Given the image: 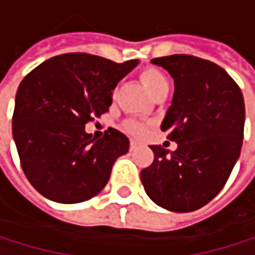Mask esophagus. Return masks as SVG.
I'll list each match as a JSON object with an SVG mask.
<instances>
[{
  "instance_id": "obj_1",
  "label": "esophagus",
  "mask_w": 255,
  "mask_h": 255,
  "mask_svg": "<svg viewBox=\"0 0 255 255\" xmlns=\"http://www.w3.org/2000/svg\"><path fill=\"white\" fill-rule=\"evenodd\" d=\"M137 145H139V143H137L136 140H131V142H130V148L133 150V148H136V146H137Z\"/></svg>"
}]
</instances>
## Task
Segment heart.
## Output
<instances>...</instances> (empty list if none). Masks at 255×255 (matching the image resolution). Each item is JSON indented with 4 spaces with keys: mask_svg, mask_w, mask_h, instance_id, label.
Wrapping results in <instances>:
<instances>
[{
    "mask_svg": "<svg viewBox=\"0 0 255 255\" xmlns=\"http://www.w3.org/2000/svg\"><path fill=\"white\" fill-rule=\"evenodd\" d=\"M140 81L153 98H156L162 93H168V90H170L168 78L165 76L163 72H160L159 68H154V67L143 68L140 72ZM124 127L127 131H130L133 134H142L145 131L143 127L137 122H127Z\"/></svg>",
    "mask_w": 255,
    "mask_h": 255,
    "instance_id": "b5f03b06",
    "label": "heart"
}]
</instances>
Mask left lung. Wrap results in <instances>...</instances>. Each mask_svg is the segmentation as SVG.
<instances>
[{"mask_svg":"<svg viewBox=\"0 0 255 255\" xmlns=\"http://www.w3.org/2000/svg\"><path fill=\"white\" fill-rule=\"evenodd\" d=\"M174 79L160 130L174 151L150 145L153 163L140 171L145 193L159 207L190 213L211 202L240 156L245 102L234 79L214 62L188 55L151 59Z\"/></svg>","mask_w":255,"mask_h":255,"instance_id":"1","label":"left lung"}]
</instances>
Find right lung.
<instances>
[{
  "label": "right lung",
  "instance_id": "obj_1",
  "mask_svg": "<svg viewBox=\"0 0 255 255\" xmlns=\"http://www.w3.org/2000/svg\"><path fill=\"white\" fill-rule=\"evenodd\" d=\"M137 64L68 53L42 62L22 79L12 133L25 177L45 199L79 203L104 190L130 140L115 128L96 139L85 124L109 112L118 82Z\"/></svg>",
  "mask_w": 255,
  "mask_h": 255
}]
</instances>
